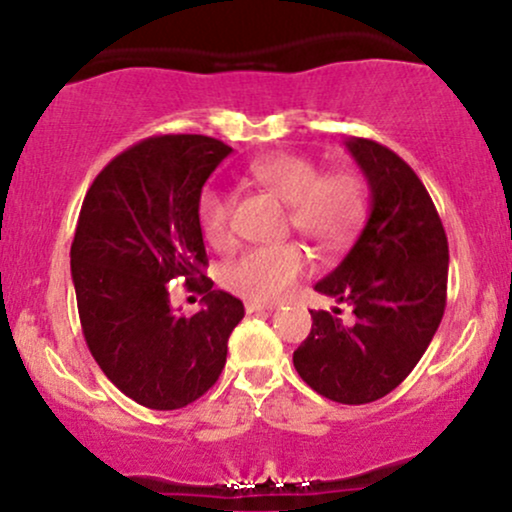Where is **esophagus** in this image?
I'll list each match as a JSON object with an SVG mask.
<instances>
[{
    "label": "esophagus",
    "instance_id": "34e87169",
    "mask_svg": "<svg viewBox=\"0 0 512 512\" xmlns=\"http://www.w3.org/2000/svg\"><path fill=\"white\" fill-rule=\"evenodd\" d=\"M272 303H260V301H248L245 303V313H272Z\"/></svg>",
    "mask_w": 512,
    "mask_h": 512
}]
</instances>
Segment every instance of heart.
Wrapping results in <instances>:
<instances>
[{
    "mask_svg": "<svg viewBox=\"0 0 512 512\" xmlns=\"http://www.w3.org/2000/svg\"><path fill=\"white\" fill-rule=\"evenodd\" d=\"M252 180L289 204V223L322 248L344 243L363 219L366 190L349 170L322 173L315 161L298 154H274L250 163ZM199 228L211 245L231 236V197L207 187L199 197ZM305 252L298 245L250 248L221 267V284L252 301H274L305 272Z\"/></svg>",
    "mask_w": 512,
    "mask_h": 512,
    "instance_id": "1",
    "label": "heart"
}]
</instances>
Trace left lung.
<instances>
[{"mask_svg":"<svg viewBox=\"0 0 512 512\" xmlns=\"http://www.w3.org/2000/svg\"><path fill=\"white\" fill-rule=\"evenodd\" d=\"M346 149L370 185V214L339 267L315 291L354 308L310 310L313 330L293 366L317 395L339 404L385 397L431 344L448 298V236L424 182L395 151L351 137Z\"/></svg>","mask_w":512,"mask_h":512,"instance_id":"obj_1","label":"left lung"}]
</instances>
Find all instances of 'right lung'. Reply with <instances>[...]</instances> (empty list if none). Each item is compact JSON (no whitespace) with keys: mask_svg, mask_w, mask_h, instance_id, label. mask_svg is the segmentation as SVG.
<instances>
[{"mask_svg":"<svg viewBox=\"0 0 512 512\" xmlns=\"http://www.w3.org/2000/svg\"><path fill=\"white\" fill-rule=\"evenodd\" d=\"M231 146L158 134L129 146L88 187L72 243V279L88 351L117 390L158 411L182 409L219 380L245 308L204 276L199 197ZM203 281L205 308L178 318L167 284Z\"/></svg>","mask_w":512,"mask_h":512,"instance_id":"obj_1","label":"right lung"}]
</instances>
